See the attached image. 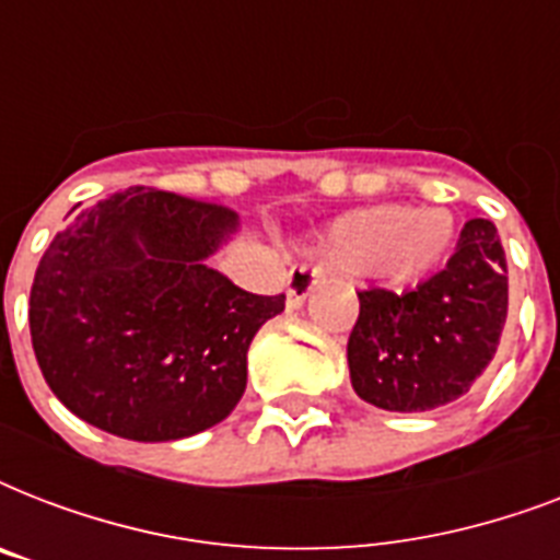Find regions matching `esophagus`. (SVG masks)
Listing matches in <instances>:
<instances>
[{
  "label": "esophagus",
  "instance_id": "esophagus-1",
  "mask_svg": "<svg viewBox=\"0 0 560 560\" xmlns=\"http://www.w3.org/2000/svg\"><path fill=\"white\" fill-rule=\"evenodd\" d=\"M316 281H319V272L314 267H307V264H299L290 270V279H288V307H302L305 305L307 293L316 288Z\"/></svg>",
  "mask_w": 560,
  "mask_h": 560
}]
</instances>
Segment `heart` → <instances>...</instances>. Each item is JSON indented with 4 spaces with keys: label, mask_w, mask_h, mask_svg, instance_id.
I'll use <instances>...</instances> for the list:
<instances>
[{
    "label": "heart",
    "mask_w": 560,
    "mask_h": 560,
    "mask_svg": "<svg viewBox=\"0 0 560 560\" xmlns=\"http://www.w3.org/2000/svg\"><path fill=\"white\" fill-rule=\"evenodd\" d=\"M456 241L459 223L451 209L383 202L334 220L323 237V253L340 272L363 276L381 270L395 281H412L433 272Z\"/></svg>",
    "instance_id": "b5f03b06"
}]
</instances>
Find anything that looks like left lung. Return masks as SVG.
<instances>
[{"mask_svg": "<svg viewBox=\"0 0 560 560\" xmlns=\"http://www.w3.org/2000/svg\"><path fill=\"white\" fill-rule=\"evenodd\" d=\"M358 299L349 374L360 398L389 412L451 404L494 360L509 314V267L497 226L468 220L447 267L416 290L374 288Z\"/></svg>", "mask_w": 560, "mask_h": 560, "instance_id": "1", "label": "left lung"}]
</instances>
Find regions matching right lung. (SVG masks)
<instances>
[{"label":"right lung","instance_id":"add662e5","mask_svg":"<svg viewBox=\"0 0 560 560\" xmlns=\"http://www.w3.org/2000/svg\"><path fill=\"white\" fill-rule=\"evenodd\" d=\"M214 200L130 188L74 206L31 284V346L69 412L130 442L220 424L246 389V351L284 296L209 267L237 235Z\"/></svg>","mask_w":560,"mask_h":560}]
</instances>
